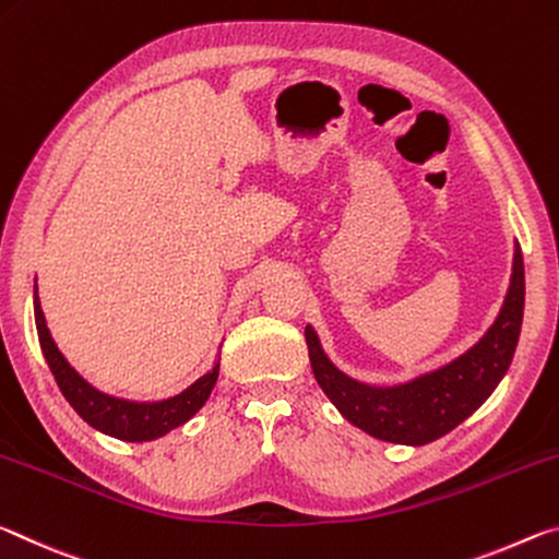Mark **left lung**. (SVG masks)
Listing matches in <instances>:
<instances>
[{
	"label": "left lung",
	"mask_w": 559,
	"mask_h": 559,
	"mask_svg": "<svg viewBox=\"0 0 559 559\" xmlns=\"http://www.w3.org/2000/svg\"><path fill=\"white\" fill-rule=\"evenodd\" d=\"M523 309L525 264L515 242L510 285L496 322L473 346L436 369L404 381L369 383L329 359L312 324L305 326V340L317 383L349 424L379 441L426 445L451 433L498 389L515 356Z\"/></svg>",
	"instance_id": "left-lung-1"
}]
</instances>
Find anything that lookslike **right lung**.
I'll return each instance as SVG.
<instances>
[{
    "instance_id": "obj_1",
    "label": "right lung",
    "mask_w": 559,
    "mask_h": 559,
    "mask_svg": "<svg viewBox=\"0 0 559 559\" xmlns=\"http://www.w3.org/2000/svg\"><path fill=\"white\" fill-rule=\"evenodd\" d=\"M34 322L36 334H39V344L47 359L49 369L57 379L63 399L69 401L71 408L86 420L96 431L114 436L118 441L128 443H145L155 441V438L170 433L173 428L188 424L200 408L205 406V401L213 393L219 373V354L213 364V369H207L203 377L195 379L188 389H182L176 396L160 399V401H131V399H118L111 393L98 391L94 383H88L81 373L73 369L67 361V356L59 352L57 342L51 340V332L47 326V319L41 312L39 289L34 285Z\"/></svg>"
}]
</instances>
